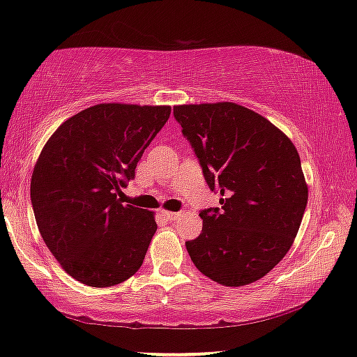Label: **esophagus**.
Returning a JSON list of instances; mask_svg holds the SVG:
<instances>
[{
	"label": "esophagus",
	"mask_w": 357,
	"mask_h": 357,
	"mask_svg": "<svg viewBox=\"0 0 357 357\" xmlns=\"http://www.w3.org/2000/svg\"><path fill=\"white\" fill-rule=\"evenodd\" d=\"M162 215H164V217L167 218V220H175L178 217L180 213H177V212H169V210H162Z\"/></svg>",
	"instance_id": "34e87169"
}]
</instances>
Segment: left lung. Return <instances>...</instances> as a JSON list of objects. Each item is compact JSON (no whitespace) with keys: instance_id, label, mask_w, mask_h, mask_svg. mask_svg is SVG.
Segmentation results:
<instances>
[{"instance_id":"1","label":"left lung","mask_w":357,"mask_h":357,"mask_svg":"<svg viewBox=\"0 0 357 357\" xmlns=\"http://www.w3.org/2000/svg\"><path fill=\"white\" fill-rule=\"evenodd\" d=\"M174 116L220 192V208L200 212L199 238L185 241L200 273L245 286L270 273L291 248L307 204L300 153L268 119L235 102L175 105Z\"/></svg>"}]
</instances>
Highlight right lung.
<instances>
[{
    "label": "right lung",
    "instance_id": "right-lung-1",
    "mask_svg": "<svg viewBox=\"0 0 357 357\" xmlns=\"http://www.w3.org/2000/svg\"><path fill=\"white\" fill-rule=\"evenodd\" d=\"M169 117L170 105L98 104L63 122L43 147L31 204L44 243L74 280L107 288L142 266L155 217L117 193Z\"/></svg>",
    "mask_w": 357,
    "mask_h": 357
}]
</instances>
